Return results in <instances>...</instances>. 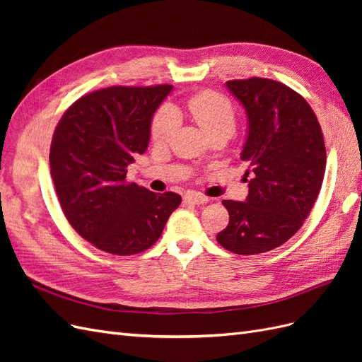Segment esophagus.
<instances>
[{
    "label": "esophagus",
    "instance_id": "34e87169",
    "mask_svg": "<svg viewBox=\"0 0 362 362\" xmlns=\"http://www.w3.org/2000/svg\"><path fill=\"white\" fill-rule=\"evenodd\" d=\"M184 201L185 202H192L194 205H202V204H206L210 199H208L206 196H204L201 193H187V194L184 196Z\"/></svg>",
    "mask_w": 362,
    "mask_h": 362
}]
</instances>
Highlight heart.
Here are the masks:
<instances>
[{
  "mask_svg": "<svg viewBox=\"0 0 362 362\" xmlns=\"http://www.w3.org/2000/svg\"><path fill=\"white\" fill-rule=\"evenodd\" d=\"M185 108L206 137L211 134H226L229 137L234 133L237 122L235 110L223 95L213 90L199 92L189 98ZM178 122L180 117L173 107H161L152 119V140L157 144H166L177 129Z\"/></svg>",
  "mask_w": 362,
  "mask_h": 362,
  "instance_id": "b5f03b06",
  "label": "heart"
}]
</instances>
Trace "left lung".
<instances>
[{
  "instance_id": "1",
  "label": "left lung",
  "mask_w": 362,
  "mask_h": 362,
  "mask_svg": "<svg viewBox=\"0 0 362 362\" xmlns=\"http://www.w3.org/2000/svg\"><path fill=\"white\" fill-rule=\"evenodd\" d=\"M243 105L247 134L240 158L249 164L245 201H223L229 223L217 242L238 255L275 249L302 226L319 196L326 168L320 124L290 87L269 78L226 81Z\"/></svg>"
}]
</instances>
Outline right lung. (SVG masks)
<instances>
[{
    "label": "right lung",
    "instance_id": "1",
    "mask_svg": "<svg viewBox=\"0 0 362 362\" xmlns=\"http://www.w3.org/2000/svg\"><path fill=\"white\" fill-rule=\"evenodd\" d=\"M173 87L113 86L84 95L54 131L49 164L62 210L87 242L108 254L134 255L160 238L181 196L125 181L145 154L152 116Z\"/></svg>",
    "mask_w": 362,
    "mask_h": 362
}]
</instances>
